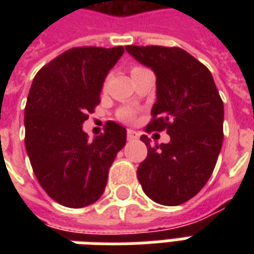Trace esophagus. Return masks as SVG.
<instances>
[{
	"instance_id": "1",
	"label": "esophagus",
	"mask_w": 254,
	"mask_h": 254,
	"mask_svg": "<svg viewBox=\"0 0 254 254\" xmlns=\"http://www.w3.org/2000/svg\"><path fill=\"white\" fill-rule=\"evenodd\" d=\"M127 140H134V138L138 137V134L134 132V130H132V129H127Z\"/></svg>"
}]
</instances>
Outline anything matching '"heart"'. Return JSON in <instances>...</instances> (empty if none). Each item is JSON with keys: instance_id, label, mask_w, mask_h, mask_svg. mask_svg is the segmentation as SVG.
Returning a JSON list of instances; mask_svg holds the SVG:
<instances>
[{"instance_id": "b5f03b06", "label": "heart", "mask_w": 254, "mask_h": 254, "mask_svg": "<svg viewBox=\"0 0 254 254\" xmlns=\"http://www.w3.org/2000/svg\"><path fill=\"white\" fill-rule=\"evenodd\" d=\"M140 69H143V66H133L132 69H130V73L137 72V70H140ZM106 85H107V78H105V81H103V84H102V88L105 89ZM117 117H118L122 122H127V124H129V122L134 121V118H136V113H134L132 109H129V107H124V109H121V110H118Z\"/></svg>"}]
</instances>
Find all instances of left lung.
<instances>
[{
    "label": "left lung",
    "mask_w": 254,
    "mask_h": 254,
    "mask_svg": "<svg viewBox=\"0 0 254 254\" xmlns=\"http://www.w3.org/2000/svg\"><path fill=\"white\" fill-rule=\"evenodd\" d=\"M156 74V102L145 132L170 134V143L151 145L138 165L144 193L163 205H180L201 190L223 143V102L208 67L181 47H125Z\"/></svg>",
    "instance_id": "1"
}]
</instances>
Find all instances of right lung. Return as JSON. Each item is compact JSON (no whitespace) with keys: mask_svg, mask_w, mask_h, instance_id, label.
Instances as JSON below:
<instances>
[{"mask_svg":"<svg viewBox=\"0 0 254 254\" xmlns=\"http://www.w3.org/2000/svg\"><path fill=\"white\" fill-rule=\"evenodd\" d=\"M124 47H72L46 64L31 84L24 109L25 149L43 190L81 208L105 191L109 169L127 143V129L107 121L91 141L83 122L100 103V89Z\"/></svg>","mask_w":254,"mask_h":254,"instance_id":"right-lung-1","label":"right lung"}]
</instances>
